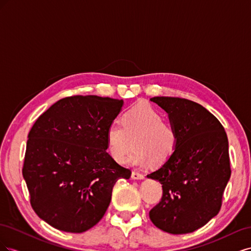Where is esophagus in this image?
Returning <instances> with one entry per match:
<instances>
[{
	"label": "esophagus",
	"mask_w": 251,
	"mask_h": 251,
	"mask_svg": "<svg viewBox=\"0 0 251 251\" xmlns=\"http://www.w3.org/2000/svg\"><path fill=\"white\" fill-rule=\"evenodd\" d=\"M132 179L134 180H142L144 179V175L137 173V172H132Z\"/></svg>",
	"instance_id": "1"
}]
</instances>
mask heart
<instances>
[{"instance_id":"b5f03b06","label":"heart","mask_w":251,"mask_h":251,"mask_svg":"<svg viewBox=\"0 0 251 251\" xmlns=\"http://www.w3.org/2000/svg\"><path fill=\"white\" fill-rule=\"evenodd\" d=\"M120 124L113 123L107 130V149L110 156L123 163L128 151L135 150L126 163L144 168L151 161L163 163L178 144V134L171 124L163 121L161 113L153 105L141 102L124 113Z\"/></svg>"}]
</instances>
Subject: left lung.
I'll list each match as a JSON object with an SVG mask.
<instances>
[{
	"label": "left lung",
	"mask_w": 251,
	"mask_h": 251,
	"mask_svg": "<svg viewBox=\"0 0 251 251\" xmlns=\"http://www.w3.org/2000/svg\"><path fill=\"white\" fill-rule=\"evenodd\" d=\"M169 115L178 144L161 168L148 175L162 184L161 201L150 219L165 232H193L216 217L230 178L228 139L221 123L195 101L151 98Z\"/></svg>",
	"instance_id": "obj_1"
}]
</instances>
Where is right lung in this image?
Here are the masks:
<instances>
[{"instance_id": "1", "label": "right lung", "mask_w": 251, "mask_h": 251, "mask_svg": "<svg viewBox=\"0 0 251 251\" xmlns=\"http://www.w3.org/2000/svg\"><path fill=\"white\" fill-rule=\"evenodd\" d=\"M123 100L76 95L56 101L28 134L23 177L33 210L56 229L80 233L108 209L116 182L130 179L107 151Z\"/></svg>"}]
</instances>
